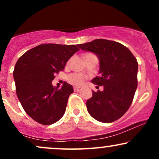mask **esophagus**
I'll return each mask as SVG.
<instances>
[{
  "label": "esophagus",
  "instance_id": "34e87169",
  "mask_svg": "<svg viewBox=\"0 0 159 159\" xmlns=\"http://www.w3.org/2000/svg\"><path fill=\"white\" fill-rule=\"evenodd\" d=\"M80 88H81V87H78V86H75V87H74V90L75 91H78V90H80Z\"/></svg>",
  "mask_w": 159,
  "mask_h": 159
}]
</instances>
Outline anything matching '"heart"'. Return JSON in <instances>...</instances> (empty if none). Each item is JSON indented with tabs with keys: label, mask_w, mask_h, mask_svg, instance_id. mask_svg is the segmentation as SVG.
Segmentation results:
<instances>
[{
	"label": "heart",
	"mask_w": 159,
	"mask_h": 159,
	"mask_svg": "<svg viewBox=\"0 0 159 159\" xmlns=\"http://www.w3.org/2000/svg\"><path fill=\"white\" fill-rule=\"evenodd\" d=\"M85 77L81 73H74L69 76V81L75 84H81L84 81Z\"/></svg>",
	"instance_id": "1"
}]
</instances>
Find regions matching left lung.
Wrapping results in <instances>:
<instances>
[{
  "mask_svg": "<svg viewBox=\"0 0 159 159\" xmlns=\"http://www.w3.org/2000/svg\"><path fill=\"white\" fill-rule=\"evenodd\" d=\"M78 46L97 56L100 75L91 82L104 87L102 91L93 90L87 101L89 114L102 123L120 119L130 107L138 87L136 58L126 47L111 40L95 39Z\"/></svg>",
  "mask_w": 159,
  "mask_h": 159,
  "instance_id": "8db88e82",
  "label": "left lung"
}]
</instances>
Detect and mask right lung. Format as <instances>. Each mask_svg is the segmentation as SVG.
Returning a JSON list of instances; mask_svg holds the SVG:
<instances>
[{
	"instance_id": "right-lung-1",
	"label": "right lung",
	"mask_w": 159,
	"mask_h": 159,
	"mask_svg": "<svg viewBox=\"0 0 159 159\" xmlns=\"http://www.w3.org/2000/svg\"><path fill=\"white\" fill-rule=\"evenodd\" d=\"M78 51L74 45H39L25 52L16 63L13 78L18 98L25 112L39 123L51 125L64 114L73 87L64 82L59 89L52 81Z\"/></svg>"
}]
</instances>
